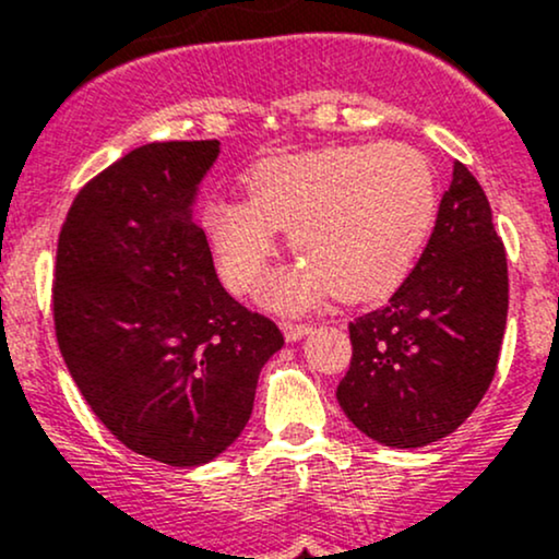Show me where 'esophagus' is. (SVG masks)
<instances>
[{
    "label": "esophagus",
    "instance_id": "34e87169",
    "mask_svg": "<svg viewBox=\"0 0 559 559\" xmlns=\"http://www.w3.org/2000/svg\"><path fill=\"white\" fill-rule=\"evenodd\" d=\"M312 329L307 323H284V336L286 342H299V338H305L307 333Z\"/></svg>",
    "mask_w": 559,
    "mask_h": 559
}]
</instances>
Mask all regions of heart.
Wrapping results in <instances>:
<instances>
[{
	"label": "heart",
	"mask_w": 559,
	"mask_h": 559,
	"mask_svg": "<svg viewBox=\"0 0 559 559\" xmlns=\"http://www.w3.org/2000/svg\"><path fill=\"white\" fill-rule=\"evenodd\" d=\"M247 191L249 202L215 199L204 210L217 273L230 292H249L278 230H288L301 265L275 273L260 292L286 312L331 292L346 305L386 299L420 258L439 207L431 163L400 141L262 159Z\"/></svg>",
	"instance_id": "obj_1"
}]
</instances>
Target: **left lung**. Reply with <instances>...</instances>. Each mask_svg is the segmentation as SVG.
Listing matches in <instances>:
<instances>
[{
    "instance_id": "obj_1",
    "label": "left lung",
    "mask_w": 559,
    "mask_h": 559,
    "mask_svg": "<svg viewBox=\"0 0 559 559\" xmlns=\"http://www.w3.org/2000/svg\"><path fill=\"white\" fill-rule=\"evenodd\" d=\"M507 254L484 189L454 163L418 265L386 307L349 323L344 415L383 447L444 439L497 373L507 325Z\"/></svg>"
}]
</instances>
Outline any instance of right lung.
Masks as SVG:
<instances>
[{"instance_id":"right-lung-1","label":"right lung","mask_w":559,"mask_h":559,"mask_svg":"<svg viewBox=\"0 0 559 559\" xmlns=\"http://www.w3.org/2000/svg\"><path fill=\"white\" fill-rule=\"evenodd\" d=\"M221 141H155L92 178L57 241L55 331L75 386L115 439L176 467L215 460L252 415L271 318L217 281L191 217Z\"/></svg>"}]
</instances>
